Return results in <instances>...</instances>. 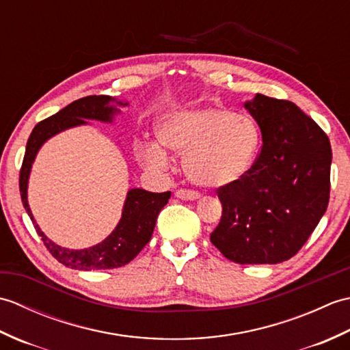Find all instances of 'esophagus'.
Wrapping results in <instances>:
<instances>
[{"label":"esophagus","mask_w":350,"mask_h":350,"mask_svg":"<svg viewBox=\"0 0 350 350\" xmlns=\"http://www.w3.org/2000/svg\"><path fill=\"white\" fill-rule=\"evenodd\" d=\"M176 197L180 198V200H185V202H196V200H198L202 196H200L198 192H196V191L177 189L176 191Z\"/></svg>","instance_id":"obj_1"}]
</instances>
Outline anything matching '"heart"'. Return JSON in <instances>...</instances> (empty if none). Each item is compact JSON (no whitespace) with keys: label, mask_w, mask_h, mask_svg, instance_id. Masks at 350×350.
Instances as JSON below:
<instances>
[{"label":"heart","mask_w":350,"mask_h":350,"mask_svg":"<svg viewBox=\"0 0 350 350\" xmlns=\"http://www.w3.org/2000/svg\"><path fill=\"white\" fill-rule=\"evenodd\" d=\"M158 144L139 154L146 168L163 170L170 156L183 154L188 179L203 188H227L250 173L262 146L254 118L224 107H197L163 116L156 128ZM165 148V151L163 148Z\"/></svg>","instance_id":"obj_1"}]
</instances>
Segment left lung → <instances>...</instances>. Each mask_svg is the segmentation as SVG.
Segmentation results:
<instances>
[{"mask_svg":"<svg viewBox=\"0 0 350 350\" xmlns=\"http://www.w3.org/2000/svg\"><path fill=\"white\" fill-rule=\"evenodd\" d=\"M243 108L258 124L262 150L242 180L218 189L222 217L211 241L232 262L275 265L293 257L325 215L332 150L293 102L257 93Z\"/></svg>","mask_w":350,"mask_h":350,"instance_id":"left-lung-1","label":"left lung"}]
</instances>
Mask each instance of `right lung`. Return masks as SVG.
I'll return each instance as SVG.
<instances>
[{
	"label": "right lung",
	"mask_w": 350,
	"mask_h": 350,
	"mask_svg": "<svg viewBox=\"0 0 350 350\" xmlns=\"http://www.w3.org/2000/svg\"><path fill=\"white\" fill-rule=\"evenodd\" d=\"M128 105L129 102L118 100L111 96H87V98L72 102L70 105L58 111L55 116H51L46 120L37 123L28 138L19 176L22 204H24L28 217L31 218L37 234L42 237L44 247L58 262L70 269L100 271L128 265L150 241L158 215L171 197L170 191L150 192L143 188H131L126 194L122 218L117 222L116 228L102 242L84 250L60 247L42 232L33 217L28 204V180L36 156L42 146L63 131L90 124L87 120L114 123L116 116L122 114L120 108Z\"/></svg>",
	"instance_id": "obj_1"
}]
</instances>
